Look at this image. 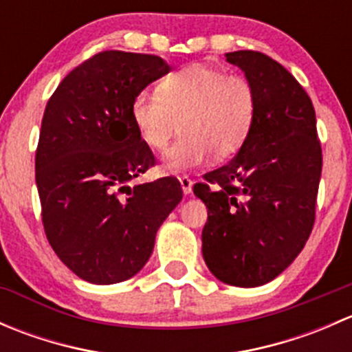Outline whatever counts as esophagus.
Wrapping results in <instances>:
<instances>
[{"label":"esophagus","mask_w":352,"mask_h":352,"mask_svg":"<svg viewBox=\"0 0 352 352\" xmlns=\"http://www.w3.org/2000/svg\"><path fill=\"white\" fill-rule=\"evenodd\" d=\"M179 180H180V186H182L184 194H186V196H189V194L192 192V180H190L187 175L179 177Z\"/></svg>","instance_id":"1"}]
</instances>
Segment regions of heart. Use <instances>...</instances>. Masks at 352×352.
Wrapping results in <instances>:
<instances>
[{
    "mask_svg": "<svg viewBox=\"0 0 352 352\" xmlns=\"http://www.w3.org/2000/svg\"><path fill=\"white\" fill-rule=\"evenodd\" d=\"M257 113L254 85L243 74L192 65L170 73L156 94L140 91L131 102V120L150 150H165L173 134L182 136L163 156L166 172H182L239 153Z\"/></svg>",
    "mask_w": 352,
    "mask_h": 352,
    "instance_id": "1",
    "label": "heart"
}]
</instances>
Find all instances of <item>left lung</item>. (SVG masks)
<instances>
[{
	"label": "left lung",
	"instance_id": "8db88e82",
	"mask_svg": "<svg viewBox=\"0 0 352 352\" xmlns=\"http://www.w3.org/2000/svg\"><path fill=\"white\" fill-rule=\"evenodd\" d=\"M254 85L257 113L226 165L202 175L194 194L208 208L202 257L232 286L278 278L298 257L315 223L322 146L310 97L293 74L257 51L226 54Z\"/></svg>",
	"mask_w": 352,
	"mask_h": 352
}]
</instances>
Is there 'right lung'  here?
<instances>
[{
	"label": "right lung",
	"mask_w": 352,
	"mask_h": 352,
	"mask_svg": "<svg viewBox=\"0 0 352 352\" xmlns=\"http://www.w3.org/2000/svg\"><path fill=\"white\" fill-rule=\"evenodd\" d=\"M168 71L153 54L98 52L45 105L35 153L44 232L63 264L94 285L138 274L182 201L175 177L131 186L155 165L131 120V102Z\"/></svg>",
	"instance_id": "right-lung-1"
}]
</instances>
